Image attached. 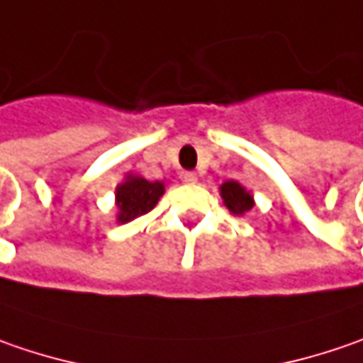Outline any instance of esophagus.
<instances>
[{"label": "esophagus", "mask_w": 363, "mask_h": 363, "mask_svg": "<svg viewBox=\"0 0 363 363\" xmlns=\"http://www.w3.org/2000/svg\"><path fill=\"white\" fill-rule=\"evenodd\" d=\"M182 182H184V184H196V182H198V174H194V172H184V174H182Z\"/></svg>", "instance_id": "34e87169"}]
</instances>
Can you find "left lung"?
Instances as JSON below:
<instances>
[{
  "instance_id": "1",
  "label": "left lung",
  "mask_w": 363,
  "mask_h": 363,
  "mask_svg": "<svg viewBox=\"0 0 363 363\" xmlns=\"http://www.w3.org/2000/svg\"><path fill=\"white\" fill-rule=\"evenodd\" d=\"M220 196H222L224 206L236 216H242L255 208V196L244 188L242 184L234 182V179H228L220 186Z\"/></svg>"
}]
</instances>
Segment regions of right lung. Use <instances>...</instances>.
Returning a JSON list of instances; mask_svg holds the SVG:
<instances>
[{"label": "right lung", "mask_w": 363, "mask_h": 363, "mask_svg": "<svg viewBox=\"0 0 363 363\" xmlns=\"http://www.w3.org/2000/svg\"><path fill=\"white\" fill-rule=\"evenodd\" d=\"M165 194V182H147L141 175L127 174L125 179L115 188V206L117 222L125 224L135 218L143 216L155 208L160 198Z\"/></svg>", "instance_id": "obj_1"}]
</instances>
